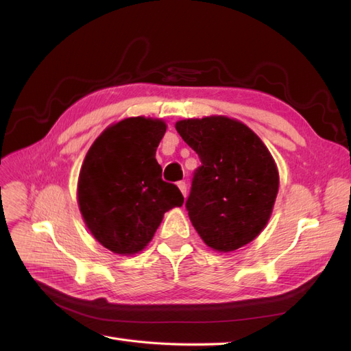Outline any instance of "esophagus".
<instances>
[{
  "label": "esophagus",
  "instance_id": "esophagus-1",
  "mask_svg": "<svg viewBox=\"0 0 351 351\" xmlns=\"http://www.w3.org/2000/svg\"><path fill=\"white\" fill-rule=\"evenodd\" d=\"M177 186H178V189H180V192H182L183 196L186 197V195H187V184H186V182H178Z\"/></svg>",
  "mask_w": 351,
  "mask_h": 351
}]
</instances>
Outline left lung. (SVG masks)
<instances>
[{
	"instance_id": "1",
	"label": "left lung",
	"mask_w": 351,
	"mask_h": 351,
	"mask_svg": "<svg viewBox=\"0 0 351 351\" xmlns=\"http://www.w3.org/2000/svg\"><path fill=\"white\" fill-rule=\"evenodd\" d=\"M176 129L199 155L186 209L208 246L232 252L259 236L278 193V169L246 124L228 117L182 120Z\"/></svg>"
}]
</instances>
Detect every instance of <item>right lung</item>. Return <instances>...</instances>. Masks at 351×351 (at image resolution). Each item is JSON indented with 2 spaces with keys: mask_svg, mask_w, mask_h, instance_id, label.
<instances>
[{
  "mask_svg": "<svg viewBox=\"0 0 351 351\" xmlns=\"http://www.w3.org/2000/svg\"><path fill=\"white\" fill-rule=\"evenodd\" d=\"M162 120L132 117L104 130L84 158L77 183L82 217L92 236L119 254L145 249L164 214L182 206L176 184L162 180L155 159Z\"/></svg>",
  "mask_w": 351,
  "mask_h": 351,
  "instance_id": "right-lung-1",
  "label": "right lung"
}]
</instances>
